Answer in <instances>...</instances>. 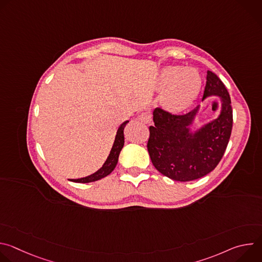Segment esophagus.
Listing matches in <instances>:
<instances>
[{
  "label": "esophagus",
  "instance_id": "esophagus-1",
  "mask_svg": "<svg viewBox=\"0 0 262 262\" xmlns=\"http://www.w3.org/2000/svg\"><path fill=\"white\" fill-rule=\"evenodd\" d=\"M139 119H140L141 122H143V123H145V124H149V123H150V122L152 121L151 115L148 114V113H142V114L140 115Z\"/></svg>",
  "mask_w": 262,
  "mask_h": 262
}]
</instances>
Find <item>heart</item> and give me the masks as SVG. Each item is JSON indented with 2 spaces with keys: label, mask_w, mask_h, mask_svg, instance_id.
Segmentation results:
<instances>
[{
  "label": "heart",
  "mask_w": 262,
  "mask_h": 262,
  "mask_svg": "<svg viewBox=\"0 0 262 262\" xmlns=\"http://www.w3.org/2000/svg\"><path fill=\"white\" fill-rule=\"evenodd\" d=\"M201 84V77L195 68L165 67L160 74V89L165 90L164 104L176 112L188 108L197 99Z\"/></svg>",
  "instance_id": "1"
}]
</instances>
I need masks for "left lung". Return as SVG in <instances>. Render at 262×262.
Returning a JSON list of instances; mask_svg holds the SVG:
<instances>
[{
	"label": "left lung",
	"mask_w": 262,
	"mask_h": 262,
	"mask_svg": "<svg viewBox=\"0 0 262 262\" xmlns=\"http://www.w3.org/2000/svg\"><path fill=\"white\" fill-rule=\"evenodd\" d=\"M220 97L219 116L197 130L191 126L199 106L184 115H173L161 107L154 111L155 126L149 127L147 149L156 169L177 181H191L211 172L220 163L232 130L229 93L215 73L207 71L202 100Z\"/></svg>",
	"instance_id": "8db88e82"
}]
</instances>
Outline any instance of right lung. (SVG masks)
I'll use <instances>...</instances> for the list:
<instances>
[{
  "mask_svg": "<svg viewBox=\"0 0 262 262\" xmlns=\"http://www.w3.org/2000/svg\"><path fill=\"white\" fill-rule=\"evenodd\" d=\"M128 121H124L118 128L116 137H115V141L113 144V147H112L110 155L106 159V161L104 162V164L102 165V167L100 169H98L95 173L83 177V178H79V179H69L70 181L73 182H81V183H87V182H92V181H96L99 180L105 176H107L112 171H113L118 163V158L120 155L121 149L123 148L124 145V134H123V129L125 127V125L127 124Z\"/></svg>",
  "mask_w": 262,
  "mask_h": 262,
  "instance_id": "1",
  "label": "right lung"
}]
</instances>
